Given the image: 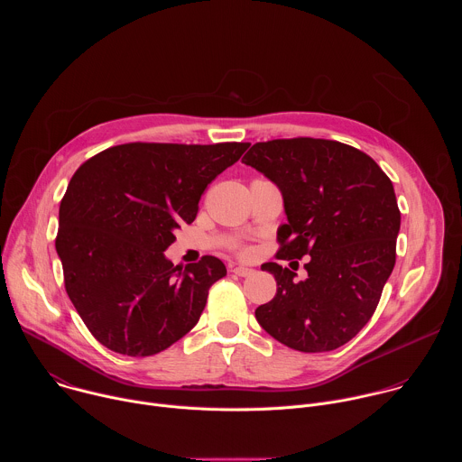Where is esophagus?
<instances>
[{
  "label": "esophagus",
  "mask_w": 462,
  "mask_h": 462,
  "mask_svg": "<svg viewBox=\"0 0 462 462\" xmlns=\"http://www.w3.org/2000/svg\"><path fill=\"white\" fill-rule=\"evenodd\" d=\"M232 273H234L236 276L246 278V276H250L254 271H252V269H248V267H232Z\"/></svg>",
  "instance_id": "obj_1"
}]
</instances>
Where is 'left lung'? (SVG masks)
<instances>
[{"mask_svg":"<svg viewBox=\"0 0 462 462\" xmlns=\"http://www.w3.org/2000/svg\"><path fill=\"white\" fill-rule=\"evenodd\" d=\"M243 162L282 191L278 257H310L303 282L278 263L261 265L278 291L255 309L257 323L296 351L342 347L371 319L394 267L401 212L393 182L364 152L325 139L257 143Z\"/></svg>","mask_w":462,"mask_h":462,"instance_id":"left-lung-1","label":"left lung"}]
</instances>
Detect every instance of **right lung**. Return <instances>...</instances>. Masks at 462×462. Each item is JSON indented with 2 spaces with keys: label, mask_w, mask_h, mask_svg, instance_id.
Wrapping results in <instances>:
<instances>
[{
  "label": "right lung",
  "mask_w": 462,
  "mask_h": 462,
  "mask_svg": "<svg viewBox=\"0 0 462 462\" xmlns=\"http://www.w3.org/2000/svg\"><path fill=\"white\" fill-rule=\"evenodd\" d=\"M248 146L131 143L77 170L60 203L56 252L65 291L102 346L152 356L199 321L225 263L205 255L182 269L164 250L193 223L205 188Z\"/></svg>",
  "instance_id": "add662e5"
}]
</instances>
